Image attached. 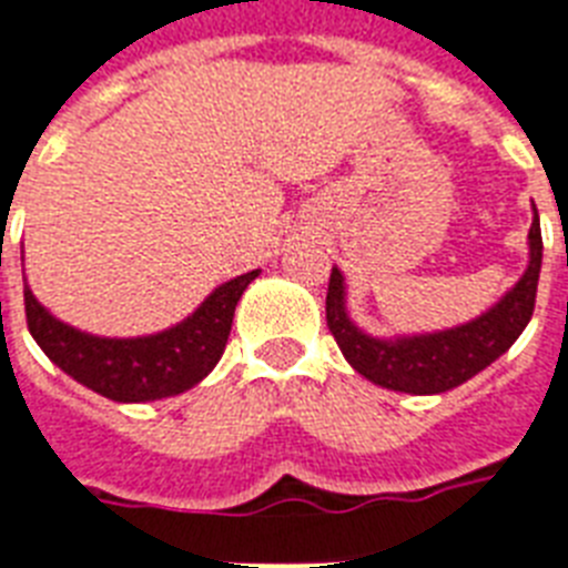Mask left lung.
Returning a JSON list of instances; mask_svg holds the SVG:
<instances>
[{
	"label": "left lung",
	"mask_w": 568,
	"mask_h": 568,
	"mask_svg": "<svg viewBox=\"0 0 568 568\" xmlns=\"http://www.w3.org/2000/svg\"><path fill=\"white\" fill-rule=\"evenodd\" d=\"M530 258L525 274L493 310L477 315L468 324L422 333V336L374 338L356 327L345 306V276L333 267L327 288V327L342 347V354L356 372L374 386L409 395H439L457 388L486 365H493L501 354H507L513 342L528 327L537 303L539 267H542V232L539 214L534 209V223L528 232Z\"/></svg>",
	"instance_id": "left-lung-1"
}]
</instances>
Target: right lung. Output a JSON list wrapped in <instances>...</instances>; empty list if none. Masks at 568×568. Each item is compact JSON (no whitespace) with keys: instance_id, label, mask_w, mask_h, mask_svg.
Wrapping results in <instances>:
<instances>
[{"instance_id":"obj_1","label":"right lung","mask_w":568,"mask_h":568,"mask_svg":"<svg viewBox=\"0 0 568 568\" xmlns=\"http://www.w3.org/2000/svg\"><path fill=\"white\" fill-rule=\"evenodd\" d=\"M258 271L217 285L194 315L155 336L100 338L49 315L26 285V321L40 351L64 374L118 404H144L189 392L223 356L232 315Z\"/></svg>"}]
</instances>
